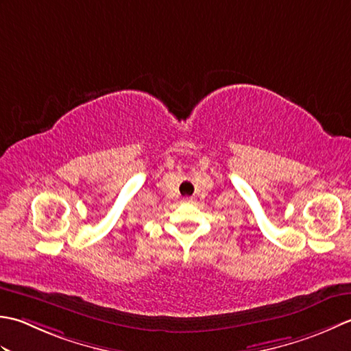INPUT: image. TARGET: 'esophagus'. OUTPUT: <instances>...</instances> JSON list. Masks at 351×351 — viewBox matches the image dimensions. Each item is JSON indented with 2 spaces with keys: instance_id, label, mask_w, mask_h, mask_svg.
Masks as SVG:
<instances>
[{
  "instance_id": "obj_1",
  "label": "esophagus",
  "mask_w": 351,
  "mask_h": 351,
  "mask_svg": "<svg viewBox=\"0 0 351 351\" xmlns=\"http://www.w3.org/2000/svg\"><path fill=\"white\" fill-rule=\"evenodd\" d=\"M182 202H183V203H192V202H194V198H191V197H184V198L182 199Z\"/></svg>"
}]
</instances>
